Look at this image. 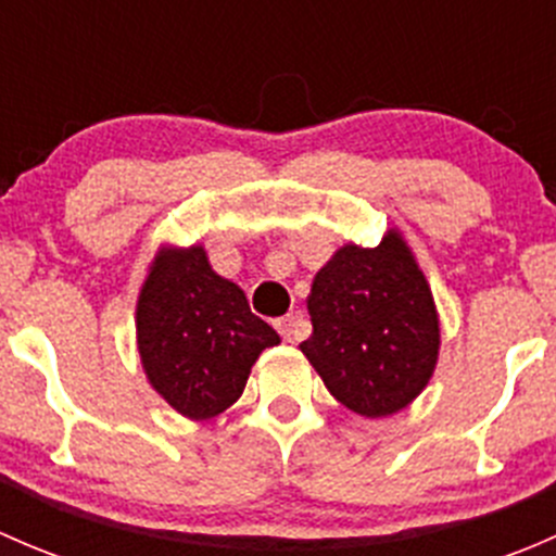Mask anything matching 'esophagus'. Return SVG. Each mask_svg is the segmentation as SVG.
Masks as SVG:
<instances>
[{
	"instance_id": "esophagus-1",
	"label": "esophagus",
	"mask_w": 556,
	"mask_h": 556,
	"mask_svg": "<svg viewBox=\"0 0 556 556\" xmlns=\"http://www.w3.org/2000/svg\"><path fill=\"white\" fill-rule=\"evenodd\" d=\"M274 325H277L279 336H282L285 341H299L301 336H304V319H301L299 314H288V317H279Z\"/></svg>"
}]
</instances>
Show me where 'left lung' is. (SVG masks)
I'll return each instance as SVG.
<instances>
[{
  "label": "left lung",
  "mask_w": 556,
  "mask_h": 556,
  "mask_svg": "<svg viewBox=\"0 0 556 556\" xmlns=\"http://www.w3.org/2000/svg\"><path fill=\"white\" fill-rule=\"evenodd\" d=\"M314 333L301 344L330 395L363 417H387L433 377L439 317L406 242L346 244L319 268L309 295Z\"/></svg>",
  "instance_id": "8db88e82"
}]
</instances>
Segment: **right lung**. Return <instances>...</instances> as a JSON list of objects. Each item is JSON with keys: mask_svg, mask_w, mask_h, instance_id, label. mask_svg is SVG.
Here are the masks:
<instances>
[{"mask_svg": "<svg viewBox=\"0 0 556 556\" xmlns=\"http://www.w3.org/2000/svg\"><path fill=\"white\" fill-rule=\"evenodd\" d=\"M139 357L150 384L190 419L226 412L252 363L279 344L239 285L212 271L201 247L161 250L137 304Z\"/></svg>", "mask_w": 556, "mask_h": 556, "instance_id": "obj_1", "label": "right lung"}]
</instances>
